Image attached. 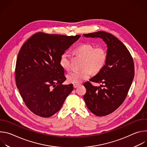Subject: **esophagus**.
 Segmentation results:
<instances>
[{"mask_svg":"<svg viewBox=\"0 0 147 147\" xmlns=\"http://www.w3.org/2000/svg\"><path fill=\"white\" fill-rule=\"evenodd\" d=\"M80 84H73V87L74 88H77L78 86H79Z\"/></svg>","mask_w":147,"mask_h":147,"instance_id":"1","label":"esophagus"}]
</instances>
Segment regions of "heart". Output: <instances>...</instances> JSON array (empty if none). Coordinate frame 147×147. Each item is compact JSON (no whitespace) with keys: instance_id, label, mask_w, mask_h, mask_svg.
Masks as SVG:
<instances>
[{"instance_id":"b5f03b06","label":"heart","mask_w":147,"mask_h":147,"mask_svg":"<svg viewBox=\"0 0 147 147\" xmlns=\"http://www.w3.org/2000/svg\"><path fill=\"white\" fill-rule=\"evenodd\" d=\"M74 53L83 57L81 70H74L67 76V81L71 83H80L88 79L94 73H98L106 63L107 55L103 48L94 47L90 44H84L74 49ZM60 66L66 71L70 69V55L69 52H63L59 57Z\"/></svg>"}]
</instances>
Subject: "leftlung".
Listing matches in <instances>:
<instances>
[{
    "label": "left lung",
    "mask_w": 147,
    "mask_h": 147,
    "mask_svg": "<svg viewBox=\"0 0 147 147\" xmlns=\"http://www.w3.org/2000/svg\"><path fill=\"white\" fill-rule=\"evenodd\" d=\"M83 36L100 38L107 45L105 65L90 80L102 85L95 87L89 81L85 82L84 86L87 92L83 96L87 108L92 113L104 116L116 110L126 98L134 76L133 59L121 42L108 32L98 31Z\"/></svg>",
    "instance_id": "obj_1"
}]
</instances>
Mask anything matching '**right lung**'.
<instances>
[{
	"label": "right lung",
	"mask_w": 147,
	"mask_h": 147,
	"mask_svg": "<svg viewBox=\"0 0 147 147\" xmlns=\"http://www.w3.org/2000/svg\"><path fill=\"white\" fill-rule=\"evenodd\" d=\"M80 36L39 32L21 48L16 65V86L27 108L36 115L49 117L55 114L73 90L72 84H62L66 77L59 57Z\"/></svg>",
	"instance_id": "obj_1"
}]
</instances>
